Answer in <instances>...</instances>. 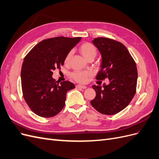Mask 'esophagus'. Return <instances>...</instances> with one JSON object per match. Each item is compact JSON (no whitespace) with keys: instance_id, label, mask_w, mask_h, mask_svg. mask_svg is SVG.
I'll list each match as a JSON object with an SVG mask.
<instances>
[{"instance_id":"obj_1","label":"esophagus","mask_w":159,"mask_h":159,"mask_svg":"<svg viewBox=\"0 0 159 159\" xmlns=\"http://www.w3.org/2000/svg\"><path fill=\"white\" fill-rule=\"evenodd\" d=\"M75 87H76V88H79V89H85V88H87V87H86V86L81 85H77Z\"/></svg>"}]
</instances>
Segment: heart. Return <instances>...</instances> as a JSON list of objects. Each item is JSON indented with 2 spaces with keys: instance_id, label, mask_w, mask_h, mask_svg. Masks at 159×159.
Listing matches in <instances>:
<instances>
[{
  "instance_id": "heart-1",
  "label": "heart",
  "mask_w": 159,
  "mask_h": 159,
  "mask_svg": "<svg viewBox=\"0 0 159 159\" xmlns=\"http://www.w3.org/2000/svg\"><path fill=\"white\" fill-rule=\"evenodd\" d=\"M79 50L81 54L85 57V59H89L91 57H94L97 55V48L90 42L83 43L80 47ZM72 56V51H69L64 57V63L68 64ZM90 75L89 72L86 71H75L71 74V78L74 80L80 83H85L88 80V78Z\"/></svg>"
}]
</instances>
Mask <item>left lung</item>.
I'll list each match as a JSON object with an SVG mask.
<instances>
[{
  "label": "left lung",
  "mask_w": 159,
  "mask_h": 159,
  "mask_svg": "<svg viewBox=\"0 0 159 159\" xmlns=\"http://www.w3.org/2000/svg\"><path fill=\"white\" fill-rule=\"evenodd\" d=\"M102 57L97 80L108 78L109 83L93 85L95 98L91 105L104 115H115L125 108L135 95L137 83L136 63L122 43L108 38L99 37L92 41Z\"/></svg>",
  "instance_id": "obj_1"
}]
</instances>
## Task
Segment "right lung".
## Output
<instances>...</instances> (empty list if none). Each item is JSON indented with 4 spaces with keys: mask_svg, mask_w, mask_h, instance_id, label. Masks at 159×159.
Here are the masks:
<instances>
[{
    "mask_svg": "<svg viewBox=\"0 0 159 159\" xmlns=\"http://www.w3.org/2000/svg\"><path fill=\"white\" fill-rule=\"evenodd\" d=\"M81 37L59 36L41 41L28 53L21 70L23 98L28 107L42 117H52L65 105L66 93L75 88L69 81L57 83L53 71L61 69L64 57Z\"/></svg>",
    "mask_w": 159,
    "mask_h": 159,
    "instance_id": "1",
    "label": "right lung"
}]
</instances>
